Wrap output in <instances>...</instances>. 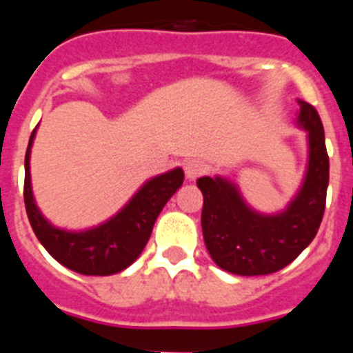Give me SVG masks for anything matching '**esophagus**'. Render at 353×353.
<instances>
[{"label":"esophagus","instance_id":"34e87169","mask_svg":"<svg viewBox=\"0 0 353 353\" xmlns=\"http://www.w3.org/2000/svg\"><path fill=\"white\" fill-rule=\"evenodd\" d=\"M183 171H185L187 180H196L207 171V164L201 159H189L183 164Z\"/></svg>","mask_w":353,"mask_h":353}]
</instances>
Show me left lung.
<instances>
[{"mask_svg":"<svg viewBox=\"0 0 353 353\" xmlns=\"http://www.w3.org/2000/svg\"><path fill=\"white\" fill-rule=\"evenodd\" d=\"M297 125L307 132V168L299 192L279 214L252 210L236 183L224 176H201L205 245L212 260L236 276H265L281 270L311 244L322 223L329 185L325 134L316 109L299 101Z\"/></svg>","mask_w":353,"mask_h":353,"instance_id":"1","label":"left lung"}]
</instances>
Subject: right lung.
Wrapping results in <instances>:
<instances>
[{"instance_id":"add662e5","label":"right lung","mask_w":353,"mask_h":353,"mask_svg":"<svg viewBox=\"0 0 353 353\" xmlns=\"http://www.w3.org/2000/svg\"><path fill=\"white\" fill-rule=\"evenodd\" d=\"M37 129L31 132L24 159V205L31 228L46 251L63 267L84 276H111L125 270L145 249L152 228L168 199L183 182L182 168L162 173L141 185L129 203L105 223L83 232H68L49 223L31 191L30 154Z\"/></svg>"}]
</instances>
